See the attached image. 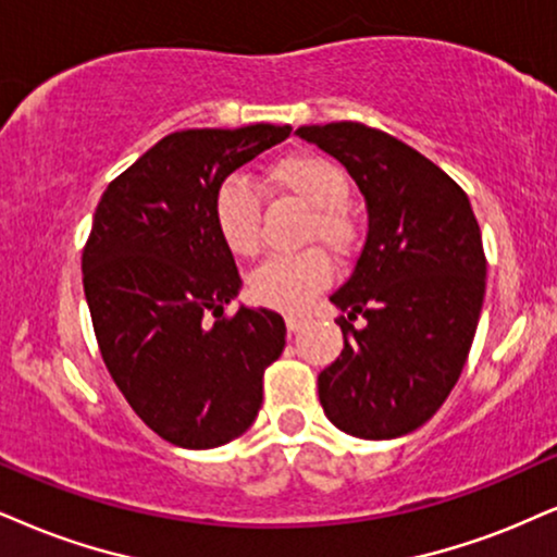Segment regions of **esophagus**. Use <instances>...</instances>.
Segmentation results:
<instances>
[{
  "label": "esophagus",
  "mask_w": 557,
  "mask_h": 557,
  "mask_svg": "<svg viewBox=\"0 0 557 557\" xmlns=\"http://www.w3.org/2000/svg\"><path fill=\"white\" fill-rule=\"evenodd\" d=\"M286 327H289V333H299L301 327H305V320L297 318V314H289V318H286Z\"/></svg>",
  "instance_id": "obj_1"
}]
</instances>
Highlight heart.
I'll use <instances>...</instances> for the list:
<instances>
[{"label": "heart", "instance_id": "heart-1", "mask_svg": "<svg viewBox=\"0 0 557 557\" xmlns=\"http://www.w3.org/2000/svg\"><path fill=\"white\" fill-rule=\"evenodd\" d=\"M271 183L312 209L310 239H320L335 256L354 247L356 224L346 203L351 185L338 164L320 154H292L271 168ZM214 224L235 256H256L260 247V196L243 177H226L214 194ZM331 281V263L320 250L265 260L250 276L258 305L297 312Z\"/></svg>", "mask_w": 557, "mask_h": 557}]
</instances>
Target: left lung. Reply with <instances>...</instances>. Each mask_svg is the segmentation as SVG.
Here are the masks:
<instances>
[{"label":"left lung","instance_id":"obj_1","mask_svg":"<svg viewBox=\"0 0 557 557\" xmlns=\"http://www.w3.org/2000/svg\"><path fill=\"white\" fill-rule=\"evenodd\" d=\"M335 157L367 201V243L331 301L343 351L318 376L325 416L359 438H397L451 393L483 310L485 252L470 198L395 136L354 121L299 126Z\"/></svg>","mask_w":557,"mask_h":557}]
</instances>
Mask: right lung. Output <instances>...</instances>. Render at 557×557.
Masks as SVG:
<instances>
[{
	"instance_id": "obj_1",
	"label": "right lung",
	"mask_w": 557,
	"mask_h": 557,
	"mask_svg": "<svg viewBox=\"0 0 557 557\" xmlns=\"http://www.w3.org/2000/svg\"><path fill=\"white\" fill-rule=\"evenodd\" d=\"M289 134L273 123L175 132L95 209L82 281L102 361L136 416L183 449L243 436L263 403L265 367L286 346L276 312L239 305L224 318L243 278L214 224V194Z\"/></svg>"
}]
</instances>
